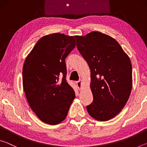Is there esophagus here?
<instances>
[{
	"label": "esophagus",
	"mask_w": 147,
	"mask_h": 147,
	"mask_svg": "<svg viewBox=\"0 0 147 147\" xmlns=\"http://www.w3.org/2000/svg\"><path fill=\"white\" fill-rule=\"evenodd\" d=\"M76 84H77V86H78V88L79 89H82V80H80L77 81L76 82Z\"/></svg>",
	"instance_id": "1"
}]
</instances>
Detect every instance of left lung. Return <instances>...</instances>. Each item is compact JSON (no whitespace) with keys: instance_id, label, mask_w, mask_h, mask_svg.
I'll return each instance as SVG.
<instances>
[{"instance_id":"obj_1","label":"left lung","mask_w":147,"mask_h":147,"mask_svg":"<svg viewBox=\"0 0 147 147\" xmlns=\"http://www.w3.org/2000/svg\"><path fill=\"white\" fill-rule=\"evenodd\" d=\"M76 47L91 70L93 100L86 108L100 121L113 118L128 101L132 87V67L117 41L99 32L75 36Z\"/></svg>"}]
</instances>
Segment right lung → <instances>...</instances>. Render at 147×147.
<instances>
[{"mask_svg": "<svg viewBox=\"0 0 147 147\" xmlns=\"http://www.w3.org/2000/svg\"><path fill=\"white\" fill-rule=\"evenodd\" d=\"M76 46L73 36L55 33L37 42L25 59L23 85L26 97L41 121L51 124L63 121L75 98L66 80V57Z\"/></svg>", "mask_w": 147, "mask_h": 147, "instance_id": "right-lung-1", "label": "right lung"}]
</instances>
